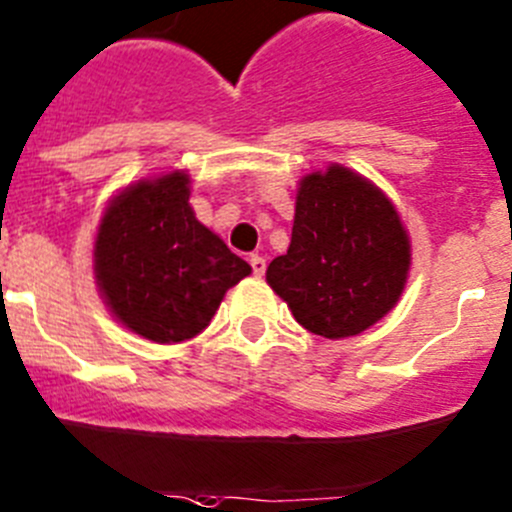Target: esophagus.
<instances>
[{
    "label": "esophagus",
    "instance_id": "obj_1",
    "mask_svg": "<svg viewBox=\"0 0 512 512\" xmlns=\"http://www.w3.org/2000/svg\"><path fill=\"white\" fill-rule=\"evenodd\" d=\"M250 265H252V272H255V275H265V257H260V255H252L250 257Z\"/></svg>",
    "mask_w": 512,
    "mask_h": 512
}]
</instances>
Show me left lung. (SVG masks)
I'll return each mask as SVG.
<instances>
[{"instance_id":"1","label":"left lung","mask_w":512,"mask_h":512,"mask_svg":"<svg viewBox=\"0 0 512 512\" xmlns=\"http://www.w3.org/2000/svg\"><path fill=\"white\" fill-rule=\"evenodd\" d=\"M412 245L379 186L346 166L303 176L293 237L267 267V283L305 331L323 338L364 333L399 303Z\"/></svg>"}]
</instances>
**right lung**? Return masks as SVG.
Returning <instances> with one entry per match:
<instances>
[{
    "instance_id": "add662e5",
    "label": "right lung",
    "mask_w": 512,
    "mask_h": 512,
    "mask_svg": "<svg viewBox=\"0 0 512 512\" xmlns=\"http://www.w3.org/2000/svg\"><path fill=\"white\" fill-rule=\"evenodd\" d=\"M189 174L141 179L100 219L93 270L116 321L154 343L199 336L224 293L252 272L189 204Z\"/></svg>"
}]
</instances>
